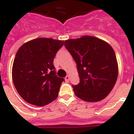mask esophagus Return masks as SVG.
<instances>
[{
  "instance_id": "1",
  "label": "esophagus",
  "mask_w": 134,
  "mask_h": 134,
  "mask_svg": "<svg viewBox=\"0 0 134 134\" xmlns=\"http://www.w3.org/2000/svg\"><path fill=\"white\" fill-rule=\"evenodd\" d=\"M65 81H67V82L69 81V75L66 76V77L65 78Z\"/></svg>"
}]
</instances>
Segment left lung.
<instances>
[{"instance_id": "left-lung-1", "label": "left lung", "mask_w": 134, "mask_h": 134, "mask_svg": "<svg viewBox=\"0 0 134 134\" xmlns=\"http://www.w3.org/2000/svg\"><path fill=\"white\" fill-rule=\"evenodd\" d=\"M77 66L80 83L72 86L76 97L86 102H99L110 93L116 83L118 65L110 45L92 36L65 41Z\"/></svg>"}]
</instances>
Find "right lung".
<instances>
[{"mask_svg": "<svg viewBox=\"0 0 134 134\" xmlns=\"http://www.w3.org/2000/svg\"><path fill=\"white\" fill-rule=\"evenodd\" d=\"M64 41L37 38L22 45L12 67V80L19 95L26 102L43 106L58 97L64 81L58 77L53 65Z\"/></svg>", "mask_w": 134, "mask_h": 134, "instance_id": "add662e5", "label": "right lung"}]
</instances>
